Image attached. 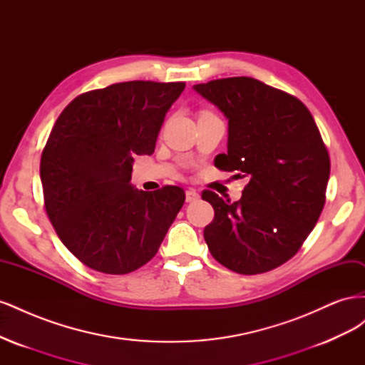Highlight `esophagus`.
<instances>
[{
  "label": "esophagus",
  "mask_w": 365,
  "mask_h": 365,
  "mask_svg": "<svg viewBox=\"0 0 365 365\" xmlns=\"http://www.w3.org/2000/svg\"><path fill=\"white\" fill-rule=\"evenodd\" d=\"M200 201V193L193 189H189L185 192V202H196Z\"/></svg>",
  "instance_id": "obj_1"
}]
</instances>
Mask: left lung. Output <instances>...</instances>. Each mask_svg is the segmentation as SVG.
<instances>
[{
  "label": "left lung",
  "mask_w": 365,
  "mask_h": 365,
  "mask_svg": "<svg viewBox=\"0 0 365 365\" xmlns=\"http://www.w3.org/2000/svg\"><path fill=\"white\" fill-rule=\"evenodd\" d=\"M228 120L227 153L216 168L248 178L236 202L205 190L215 208L204 228L212 256L239 274H262L288 262L314 230L326 202L330 160L309 109L252 77L195 85Z\"/></svg>",
  "instance_id": "left-lung-1"
}]
</instances>
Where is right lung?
Listing matches in <instances>:
<instances>
[{
  "mask_svg": "<svg viewBox=\"0 0 365 365\" xmlns=\"http://www.w3.org/2000/svg\"><path fill=\"white\" fill-rule=\"evenodd\" d=\"M184 82L132 81L81 94L54 123L41 157L47 215L86 267L128 274L155 256L181 210L182 189L130 184L135 155H152Z\"/></svg>",
  "mask_w": 365,
  "mask_h": 365,
  "instance_id": "1",
  "label": "right lung"
}]
</instances>
